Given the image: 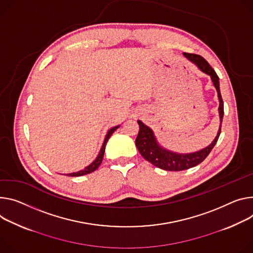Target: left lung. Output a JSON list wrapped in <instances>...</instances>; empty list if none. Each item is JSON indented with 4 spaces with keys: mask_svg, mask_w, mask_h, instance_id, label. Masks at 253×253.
Segmentation results:
<instances>
[{
    "mask_svg": "<svg viewBox=\"0 0 253 253\" xmlns=\"http://www.w3.org/2000/svg\"><path fill=\"white\" fill-rule=\"evenodd\" d=\"M188 59L193 61L195 64L198 65V67L202 72L205 74L209 75L213 81V84L218 91V98L220 101L219 105V115H220V128L218 131V134L216 136V138L214 141L208 146L200 151L194 152V153H189V154H177L170 152L169 150H166L165 148L160 147L156 140L155 137L153 135L152 130L144 125L141 121H138L139 124V133L137 138L135 140V144L138 148L140 154L149 162L153 166L165 169V170H169V171H179V170H185L189 169L191 168H194L201 163H203L205 158L210 154L212 151L213 147L218 141V138L221 133V128H222V121H223V116H224V103L223 99L220 93V86H219V77L217 76L216 72L213 70V67L208 63L204 57L198 54H193V53H183Z\"/></svg>",
    "mask_w": 253,
    "mask_h": 253,
    "instance_id": "8db88e82",
    "label": "left lung"
}]
</instances>
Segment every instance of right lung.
Listing matches in <instances>:
<instances>
[{
  "label": "right lung",
  "instance_id": "add662e5",
  "mask_svg": "<svg viewBox=\"0 0 253 253\" xmlns=\"http://www.w3.org/2000/svg\"><path fill=\"white\" fill-rule=\"evenodd\" d=\"M118 127H119V126L113 127V128H111V129L108 131V133H107V135H106V138H105L104 143H103V146H102V148H101V150H100V153H99L98 157L94 160L93 163H91L88 167L84 168V169H82V170H80V171H78V172L68 173V174H66V175H68V176H81V175H84V174H87V173H90V172L95 171V170L100 167V165L102 164V160H103V157H104V152H105V147H106V144H107L109 138L112 136V134L118 129Z\"/></svg>",
  "mask_w": 253,
  "mask_h": 253
}]
</instances>
